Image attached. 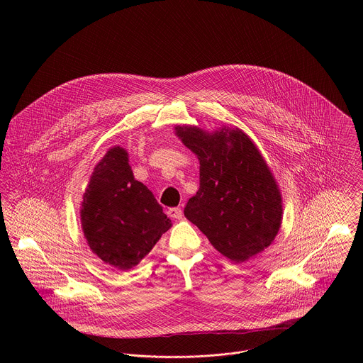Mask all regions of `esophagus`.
Instances as JSON below:
<instances>
[{
	"label": "esophagus",
	"mask_w": 363,
	"mask_h": 363,
	"mask_svg": "<svg viewBox=\"0 0 363 363\" xmlns=\"http://www.w3.org/2000/svg\"><path fill=\"white\" fill-rule=\"evenodd\" d=\"M167 213H169V216L173 218V219H182V216H183L182 208H169V209H167Z\"/></svg>",
	"instance_id": "obj_1"
}]
</instances>
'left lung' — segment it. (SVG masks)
<instances>
[{
	"label": "left lung",
	"mask_w": 363,
	"mask_h": 363,
	"mask_svg": "<svg viewBox=\"0 0 363 363\" xmlns=\"http://www.w3.org/2000/svg\"><path fill=\"white\" fill-rule=\"evenodd\" d=\"M200 160V189L184 208L211 245L233 262L267 249L282 223V197L259 148L240 128L174 127Z\"/></svg>",
	"instance_id": "8db88e82"
}]
</instances>
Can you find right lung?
Here are the masks:
<instances>
[{"mask_svg":"<svg viewBox=\"0 0 363 363\" xmlns=\"http://www.w3.org/2000/svg\"><path fill=\"white\" fill-rule=\"evenodd\" d=\"M81 225L89 249L117 269L144 259L170 229L152 191L134 179L128 152L110 148L95 166L81 204Z\"/></svg>","mask_w":363,"mask_h":363,"instance_id":"1","label":"right lung"}]
</instances>
